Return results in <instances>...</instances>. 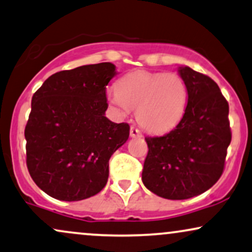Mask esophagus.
Wrapping results in <instances>:
<instances>
[{
    "mask_svg": "<svg viewBox=\"0 0 252 252\" xmlns=\"http://www.w3.org/2000/svg\"><path fill=\"white\" fill-rule=\"evenodd\" d=\"M129 134H131L132 138H140V136H142V133L140 129H138L134 126L131 127V132H129Z\"/></svg>",
    "mask_w": 252,
    "mask_h": 252,
    "instance_id": "esophagus-1",
    "label": "esophagus"
}]
</instances>
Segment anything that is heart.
<instances>
[{"label": "heart", "instance_id": "b5f03b06", "mask_svg": "<svg viewBox=\"0 0 252 252\" xmlns=\"http://www.w3.org/2000/svg\"><path fill=\"white\" fill-rule=\"evenodd\" d=\"M107 101L120 117L138 110L139 124L153 133H163L179 125L188 104V88L175 72L138 70L127 73L118 89L107 93Z\"/></svg>", "mask_w": 252, "mask_h": 252}]
</instances>
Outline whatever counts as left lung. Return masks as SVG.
I'll return each mask as SVG.
<instances>
[{"mask_svg": "<svg viewBox=\"0 0 252 252\" xmlns=\"http://www.w3.org/2000/svg\"><path fill=\"white\" fill-rule=\"evenodd\" d=\"M179 73L188 88L185 116L167 134L145 138L142 182L168 200H186L212 188L221 178L231 141L229 104L219 85L188 66L179 67Z\"/></svg>", "mask_w": 252, "mask_h": 252, "instance_id": "obj_1", "label": "left lung"}]
</instances>
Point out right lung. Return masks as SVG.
Listing matches in <instances>:
<instances>
[{
	"mask_svg": "<svg viewBox=\"0 0 252 252\" xmlns=\"http://www.w3.org/2000/svg\"><path fill=\"white\" fill-rule=\"evenodd\" d=\"M112 63L52 74L33 93L24 136L30 176L49 196L80 201L106 186L108 160L127 141L128 124L112 123L106 85Z\"/></svg>",
	"mask_w": 252,
	"mask_h": 252,
	"instance_id": "add662e5",
	"label": "right lung"
}]
</instances>
